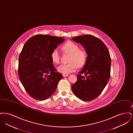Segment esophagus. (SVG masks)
Instances as JSON below:
<instances>
[{
    "instance_id": "obj_1",
    "label": "esophagus",
    "mask_w": 133,
    "mask_h": 133,
    "mask_svg": "<svg viewBox=\"0 0 133 133\" xmlns=\"http://www.w3.org/2000/svg\"><path fill=\"white\" fill-rule=\"evenodd\" d=\"M68 76L67 74H63V76L64 77H67V76Z\"/></svg>"
}]
</instances>
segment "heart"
<instances>
[{
    "mask_svg": "<svg viewBox=\"0 0 133 133\" xmlns=\"http://www.w3.org/2000/svg\"><path fill=\"white\" fill-rule=\"evenodd\" d=\"M64 53L69 54L68 62L66 64H62L58 66V72L68 74L76 71L78 67L81 68L85 65L88 60V53L83 49H79V46L75 42L69 41L61 47ZM51 58L53 63L58 64L60 62V55L56 49L52 51L51 53Z\"/></svg>",
    "mask_w": 133,
    "mask_h": 133,
    "instance_id": "b5f03b06",
    "label": "heart"
}]
</instances>
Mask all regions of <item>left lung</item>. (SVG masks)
<instances>
[{
	"instance_id": "1",
	"label": "left lung",
	"mask_w": 133,
	"mask_h": 133,
	"mask_svg": "<svg viewBox=\"0 0 133 133\" xmlns=\"http://www.w3.org/2000/svg\"><path fill=\"white\" fill-rule=\"evenodd\" d=\"M80 43L88 53V60L77 75L72 90L84 101H90L101 94L110 77L111 60L107 47L99 38L84 35L72 39Z\"/></svg>"
}]
</instances>
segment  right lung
<instances>
[{"label":"right lung","instance_id":"1","mask_svg":"<svg viewBox=\"0 0 133 133\" xmlns=\"http://www.w3.org/2000/svg\"><path fill=\"white\" fill-rule=\"evenodd\" d=\"M64 40L62 37L38 34L26 42L19 55L18 73L32 98L45 100L55 92L63 77L54 67L51 53Z\"/></svg>","mask_w":133,"mask_h":133}]
</instances>
